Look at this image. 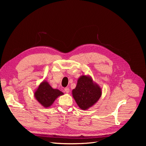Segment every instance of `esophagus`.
<instances>
[{
    "instance_id": "1",
    "label": "esophagus",
    "mask_w": 146,
    "mask_h": 146,
    "mask_svg": "<svg viewBox=\"0 0 146 146\" xmlns=\"http://www.w3.org/2000/svg\"><path fill=\"white\" fill-rule=\"evenodd\" d=\"M64 91L66 92V94H68L69 92H70V89H69V88H66L64 89Z\"/></svg>"
}]
</instances>
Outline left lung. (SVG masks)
I'll return each mask as SVG.
<instances>
[{"mask_svg":"<svg viewBox=\"0 0 146 146\" xmlns=\"http://www.w3.org/2000/svg\"><path fill=\"white\" fill-rule=\"evenodd\" d=\"M72 95L81 110H88L100 99L102 89L94 82L90 76L82 75L78 80L75 89L72 90Z\"/></svg>","mask_w":146,"mask_h":146,"instance_id":"1","label":"left lung"}]
</instances>
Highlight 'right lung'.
<instances>
[{
	"mask_svg": "<svg viewBox=\"0 0 146 146\" xmlns=\"http://www.w3.org/2000/svg\"><path fill=\"white\" fill-rule=\"evenodd\" d=\"M36 100L44 108H49L56 99L64 95L57 89H53L47 81L43 80L34 92Z\"/></svg>",
	"mask_w": 146,
	"mask_h": 146,
	"instance_id": "1",
	"label": "right lung"
}]
</instances>
